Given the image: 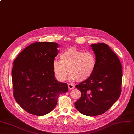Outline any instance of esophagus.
Returning <instances> with one entry per match:
<instances>
[{
	"mask_svg": "<svg viewBox=\"0 0 134 134\" xmlns=\"http://www.w3.org/2000/svg\"><path fill=\"white\" fill-rule=\"evenodd\" d=\"M75 88V85L72 84H68V88L69 90H72L74 89Z\"/></svg>",
	"mask_w": 134,
	"mask_h": 134,
	"instance_id": "esophagus-1",
	"label": "esophagus"
}]
</instances>
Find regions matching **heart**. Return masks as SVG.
<instances>
[{"mask_svg":"<svg viewBox=\"0 0 134 134\" xmlns=\"http://www.w3.org/2000/svg\"><path fill=\"white\" fill-rule=\"evenodd\" d=\"M60 57L61 60L55 59L53 62L54 74L60 81L66 79L69 69L70 79L84 81L92 75L97 66V58L93 53L83 52L74 47L63 51Z\"/></svg>","mask_w":134,"mask_h":134,"instance_id":"obj_1","label":"heart"}]
</instances>
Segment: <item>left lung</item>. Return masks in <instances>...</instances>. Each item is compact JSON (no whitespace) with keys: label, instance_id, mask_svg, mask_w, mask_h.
I'll return each mask as SVG.
<instances>
[{"label":"left lung","instance_id":"8db88e82","mask_svg":"<svg viewBox=\"0 0 134 134\" xmlns=\"http://www.w3.org/2000/svg\"><path fill=\"white\" fill-rule=\"evenodd\" d=\"M91 47L96 56L97 66L88 78L76 86L81 97L75 106L81 114L94 116L104 114L120 97L122 68L117 55L106 44Z\"/></svg>","mask_w":134,"mask_h":134}]
</instances>
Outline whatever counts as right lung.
I'll return each mask as SVG.
<instances>
[{"instance_id":"obj_1","label":"right lung","mask_w":134,"mask_h":134,"mask_svg":"<svg viewBox=\"0 0 134 134\" xmlns=\"http://www.w3.org/2000/svg\"><path fill=\"white\" fill-rule=\"evenodd\" d=\"M55 42H37L23 50L13 62V96L25 111L42 116L52 111L68 85L55 79L53 62L57 55Z\"/></svg>"}]
</instances>
